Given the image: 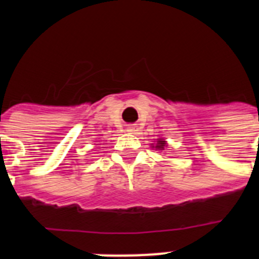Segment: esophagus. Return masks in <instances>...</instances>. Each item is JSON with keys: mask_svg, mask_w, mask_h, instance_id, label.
I'll return each mask as SVG.
<instances>
[{"mask_svg": "<svg viewBox=\"0 0 259 259\" xmlns=\"http://www.w3.org/2000/svg\"><path fill=\"white\" fill-rule=\"evenodd\" d=\"M127 131L128 132H135V131H136V125H128Z\"/></svg>", "mask_w": 259, "mask_h": 259, "instance_id": "1", "label": "esophagus"}]
</instances>
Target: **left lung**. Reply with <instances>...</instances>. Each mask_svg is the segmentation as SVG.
Listing matches in <instances>:
<instances>
[{"instance_id": "1", "label": "left lung", "mask_w": 259, "mask_h": 259, "mask_svg": "<svg viewBox=\"0 0 259 259\" xmlns=\"http://www.w3.org/2000/svg\"><path fill=\"white\" fill-rule=\"evenodd\" d=\"M150 145H152V148H154L155 150L163 152V150L167 148V141L164 140V139H157V140H155V143L150 144Z\"/></svg>"}]
</instances>
